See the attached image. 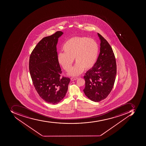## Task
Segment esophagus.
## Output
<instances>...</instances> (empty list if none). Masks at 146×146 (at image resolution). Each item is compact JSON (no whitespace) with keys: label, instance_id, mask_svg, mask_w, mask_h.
I'll return each mask as SVG.
<instances>
[{"label":"esophagus","instance_id":"34e87169","mask_svg":"<svg viewBox=\"0 0 146 146\" xmlns=\"http://www.w3.org/2000/svg\"><path fill=\"white\" fill-rule=\"evenodd\" d=\"M78 78L77 77H72L71 78V80L72 81H74L76 80H77Z\"/></svg>","mask_w":146,"mask_h":146}]
</instances>
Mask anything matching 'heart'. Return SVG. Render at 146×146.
<instances>
[{"label":"heart","mask_w":146,"mask_h":146,"mask_svg":"<svg viewBox=\"0 0 146 146\" xmlns=\"http://www.w3.org/2000/svg\"><path fill=\"white\" fill-rule=\"evenodd\" d=\"M64 53L58 55V61L66 72L71 68L74 59L76 64L70 71L72 76H77L84 69L89 70L95 65L99 52V45L94 39L86 37H74L64 43Z\"/></svg>","instance_id":"1"}]
</instances>
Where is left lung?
Here are the masks:
<instances>
[{
	"label": "left lung",
	"instance_id": "8db88e82",
	"mask_svg": "<svg viewBox=\"0 0 146 146\" xmlns=\"http://www.w3.org/2000/svg\"><path fill=\"white\" fill-rule=\"evenodd\" d=\"M101 40L100 52L96 62L86 73L84 94L91 101L99 102L107 98L113 87L117 74L116 59L113 49L104 38Z\"/></svg>",
	"mask_w": 146,
	"mask_h": 146
}]
</instances>
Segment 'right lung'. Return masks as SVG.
<instances>
[{"mask_svg": "<svg viewBox=\"0 0 146 146\" xmlns=\"http://www.w3.org/2000/svg\"><path fill=\"white\" fill-rule=\"evenodd\" d=\"M62 31L43 38L30 56L29 69L33 86L39 96L50 104L62 101L68 91L70 78L62 76L58 61L56 45Z\"/></svg>", "mask_w": 146, "mask_h": 146, "instance_id": "1", "label": "right lung"}]
</instances>
